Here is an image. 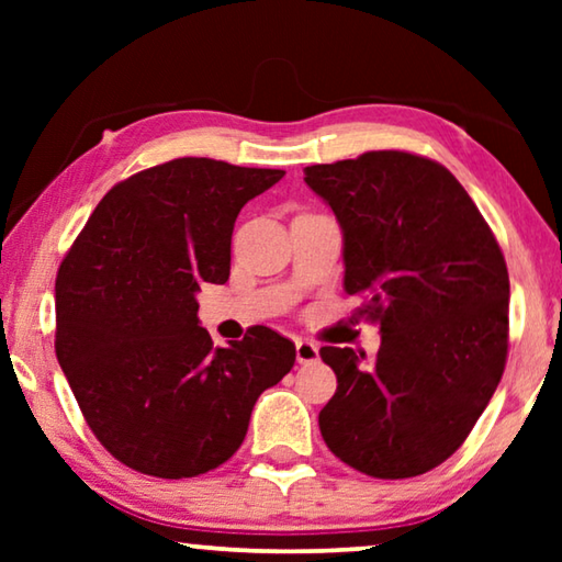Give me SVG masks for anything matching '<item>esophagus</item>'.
Wrapping results in <instances>:
<instances>
[{"mask_svg": "<svg viewBox=\"0 0 562 562\" xmlns=\"http://www.w3.org/2000/svg\"><path fill=\"white\" fill-rule=\"evenodd\" d=\"M294 351H297V361L300 364H310V361H317L319 357V347L310 339H297L294 341Z\"/></svg>", "mask_w": 562, "mask_h": 562, "instance_id": "esophagus-1", "label": "esophagus"}]
</instances>
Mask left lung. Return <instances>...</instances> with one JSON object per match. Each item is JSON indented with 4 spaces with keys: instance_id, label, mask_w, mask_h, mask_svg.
<instances>
[{
    "instance_id": "left-lung-1",
    "label": "left lung",
    "mask_w": 562,
    "mask_h": 562,
    "mask_svg": "<svg viewBox=\"0 0 562 562\" xmlns=\"http://www.w3.org/2000/svg\"><path fill=\"white\" fill-rule=\"evenodd\" d=\"M345 235V290L382 347H322L337 392L319 412L329 451L374 479H412L459 449L508 355V270L488 223L436 160L406 150L304 168Z\"/></svg>"
}]
</instances>
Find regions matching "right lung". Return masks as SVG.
I'll return each instance as SVG.
<instances>
[{
    "label": "right lung",
    "instance_id": "1",
    "mask_svg": "<svg viewBox=\"0 0 562 562\" xmlns=\"http://www.w3.org/2000/svg\"><path fill=\"white\" fill-rule=\"evenodd\" d=\"M284 176L176 158L113 186L56 274V359L113 459L193 479L240 449L258 396L294 364V345L250 327L213 347L198 325L203 282L231 278L235 217Z\"/></svg>",
    "mask_w": 562,
    "mask_h": 562
}]
</instances>
